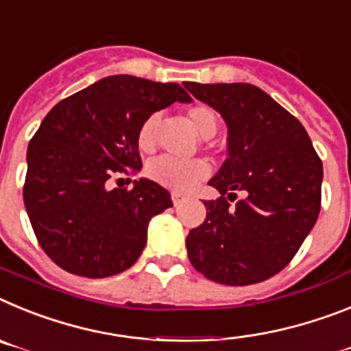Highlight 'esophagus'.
<instances>
[{
  "label": "esophagus",
  "instance_id": "esophagus-1",
  "mask_svg": "<svg viewBox=\"0 0 351 351\" xmlns=\"http://www.w3.org/2000/svg\"><path fill=\"white\" fill-rule=\"evenodd\" d=\"M171 199H173V205H175V206H178L180 203H184V199H185V197H184V194H180V193H173V194H171Z\"/></svg>",
  "mask_w": 351,
  "mask_h": 351
}]
</instances>
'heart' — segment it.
Instances as JSON below:
<instances>
[{
	"label": "heart",
	"instance_id": "heart-1",
	"mask_svg": "<svg viewBox=\"0 0 351 351\" xmlns=\"http://www.w3.org/2000/svg\"><path fill=\"white\" fill-rule=\"evenodd\" d=\"M187 118L193 129L201 138H212L217 130V114L206 104H194L187 109ZM160 123V114L154 112L146 118L139 127L138 146L141 152H152L157 141V127ZM146 175L154 180L155 184L175 191V193H189L193 191L201 180L208 176V166L203 160H175L171 157L155 158L150 166L146 167Z\"/></svg>",
	"mask_w": 351,
	"mask_h": 351
}]
</instances>
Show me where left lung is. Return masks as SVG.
Returning a JSON list of instances; mask_svg holds the SVG:
<instances>
[{
  "instance_id": "obj_1",
  "label": "left lung",
  "mask_w": 351,
  "mask_h": 351,
  "mask_svg": "<svg viewBox=\"0 0 351 351\" xmlns=\"http://www.w3.org/2000/svg\"><path fill=\"white\" fill-rule=\"evenodd\" d=\"M228 127V158L208 184L206 219L189 231V260L210 281L245 286L276 276L315 226L323 166L302 123L249 83H185ZM242 192L244 199L230 201Z\"/></svg>"
}]
</instances>
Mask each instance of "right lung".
Returning a JSON list of instances; mask_svg holds the SVG:
<instances>
[{
    "label": "right lung",
    "instance_id": "add662e5",
    "mask_svg": "<svg viewBox=\"0 0 351 351\" xmlns=\"http://www.w3.org/2000/svg\"><path fill=\"white\" fill-rule=\"evenodd\" d=\"M193 99L176 83L109 75L58 102L28 145L23 196L36 240L63 270L100 279L132 267L148 222L173 206L148 178L108 187L143 167L138 132L155 111ZM129 180V178H127Z\"/></svg>",
    "mask_w": 351,
    "mask_h": 351
}]
</instances>
